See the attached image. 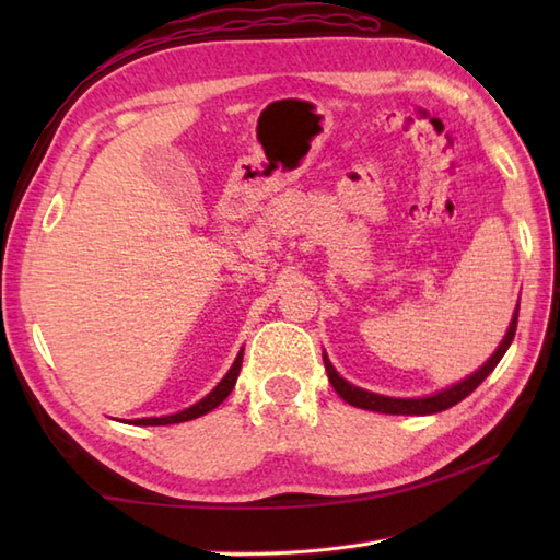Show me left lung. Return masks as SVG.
<instances>
[{
    "instance_id": "left-lung-1",
    "label": "left lung",
    "mask_w": 560,
    "mask_h": 560,
    "mask_svg": "<svg viewBox=\"0 0 560 560\" xmlns=\"http://www.w3.org/2000/svg\"><path fill=\"white\" fill-rule=\"evenodd\" d=\"M517 315H520V303L513 313V319H510V327L505 331L503 341L498 343V349L493 351V355L489 361H486L479 371H474L471 375H467L459 383L450 385L445 389L435 392V395H428V397H385V395H377V392H368L363 387H355L351 385L349 380H343L337 368L331 365V361L327 359V353L323 351V359H325V368H327V377L331 387L337 389V395L349 401L351 407H359V409H368V411H377V413H397V416H428V413H438V411H445L450 407H455L457 401H462L464 397H469L474 389H477L486 377L493 373V368L501 363V359L505 355V351L510 349V343L515 339V329H517Z\"/></svg>"
}]
</instances>
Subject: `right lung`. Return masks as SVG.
<instances>
[{
    "instance_id": "add662e5",
    "label": "right lung",
    "mask_w": 560,
    "mask_h": 560,
    "mask_svg": "<svg viewBox=\"0 0 560 560\" xmlns=\"http://www.w3.org/2000/svg\"><path fill=\"white\" fill-rule=\"evenodd\" d=\"M241 365H243V349H241V353L235 355L231 371L223 375L221 383H219L217 387H213L205 399H199L197 404H192V407H187V409L177 411V413H171V416H151V419H135V425H168V423H183V421H192V419H199V416L209 413L211 409H217L219 404L233 392L235 380H237V375H241Z\"/></svg>"
}]
</instances>
